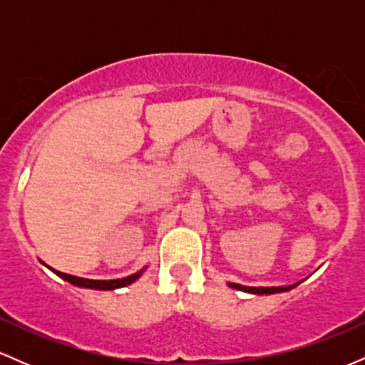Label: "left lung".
Instances as JSON below:
<instances>
[{"instance_id":"8db88e82","label":"left lung","mask_w":365,"mask_h":365,"mask_svg":"<svg viewBox=\"0 0 365 365\" xmlns=\"http://www.w3.org/2000/svg\"><path fill=\"white\" fill-rule=\"evenodd\" d=\"M297 284H288V287H244V284L238 283H228V287L235 288V290L240 292H247V293H254V295H271V293H282V292H288L292 288H295Z\"/></svg>"}]
</instances>
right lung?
<instances>
[{
	"instance_id": "1",
	"label": "right lung",
	"mask_w": 365,
	"mask_h": 365,
	"mask_svg": "<svg viewBox=\"0 0 365 365\" xmlns=\"http://www.w3.org/2000/svg\"><path fill=\"white\" fill-rule=\"evenodd\" d=\"M43 262V261H41ZM44 264V262H43ZM48 269H51L54 274L60 276L61 279H65V282L75 284V287H81V288H91V290H116V288H121V287H127V284L137 282V279L140 278V274L144 273V269L137 271L135 274H130L127 278H120V279H86V278H78V276H72V274H66V273H61V271H56L53 269V267H49L48 264H44Z\"/></svg>"
}]
</instances>
